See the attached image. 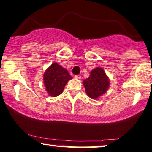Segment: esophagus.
I'll use <instances>...</instances> for the list:
<instances>
[{"label":"esophagus","mask_w":152,"mask_h":152,"mask_svg":"<svg viewBox=\"0 0 152 152\" xmlns=\"http://www.w3.org/2000/svg\"><path fill=\"white\" fill-rule=\"evenodd\" d=\"M74 77L76 78V79H80L81 78V75L78 74V75H76V76H75Z\"/></svg>","instance_id":"esophagus-1"}]
</instances>
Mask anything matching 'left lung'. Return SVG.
<instances>
[{
	"label": "left lung",
	"mask_w": 152,
	"mask_h": 152,
	"mask_svg": "<svg viewBox=\"0 0 152 152\" xmlns=\"http://www.w3.org/2000/svg\"><path fill=\"white\" fill-rule=\"evenodd\" d=\"M84 86L86 94L91 99H96L106 92L109 87V79L104 70L96 68L90 73L89 78L84 80Z\"/></svg>",
	"instance_id": "left-lung-1"
}]
</instances>
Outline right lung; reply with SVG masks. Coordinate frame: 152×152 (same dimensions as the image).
Listing matches in <instances>:
<instances>
[{
    "mask_svg": "<svg viewBox=\"0 0 152 152\" xmlns=\"http://www.w3.org/2000/svg\"><path fill=\"white\" fill-rule=\"evenodd\" d=\"M71 79L67 70L55 63L45 72L44 84L49 95L57 96L63 92L65 86Z\"/></svg>",
    "mask_w": 152,
    "mask_h": 152,
    "instance_id": "1",
    "label": "right lung"
}]
</instances>
